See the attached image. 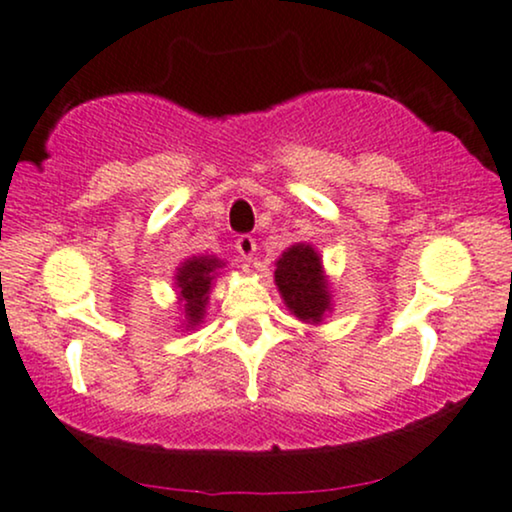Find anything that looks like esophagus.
<instances>
[{
  "instance_id": "esophagus-1",
  "label": "esophagus",
  "mask_w": 512,
  "mask_h": 512,
  "mask_svg": "<svg viewBox=\"0 0 512 512\" xmlns=\"http://www.w3.org/2000/svg\"><path fill=\"white\" fill-rule=\"evenodd\" d=\"M236 250H238V257H241L243 262H250L252 257H255V252H257V243H255V238L252 236H238V241H236Z\"/></svg>"
}]
</instances>
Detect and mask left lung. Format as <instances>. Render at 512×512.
I'll use <instances>...</instances> for the list:
<instances>
[{"label":"left lung","instance_id":"obj_1","mask_svg":"<svg viewBox=\"0 0 512 512\" xmlns=\"http://www.w3.org/2000/svg\"><path fill=\"white\" fill-rule=\"evenodd\" d=\"M274 281L286 307L300 321L321 323L331 312L328 278L323 274L319 252L312 245L297 243L276 260Z\"/></svg>","mask_w":512,"mask_h":512}]
</instances>
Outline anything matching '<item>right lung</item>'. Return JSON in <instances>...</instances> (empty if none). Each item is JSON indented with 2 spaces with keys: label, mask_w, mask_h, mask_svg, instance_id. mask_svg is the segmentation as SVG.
Instances as JSON below:
<instances>
[{
  "label": "right lung",
  "mask_w": 512,
  "mask_h": 512,
  "mask_svg": "<svg viewBox=\"0 0 512 512\" xmlns=\"http://www.w3.org/2000/svg\"><path fill=\"white\" fill-rule=\"evenodd\" d=\"M219 267H224V262L217 257H191L177 269L174 281H177L179 300L184 307L186 328L198 326L203 321L205 304L210 300V288Z\"/></svg>",
  "instance_id": "add662e5"
}]
</instances>
